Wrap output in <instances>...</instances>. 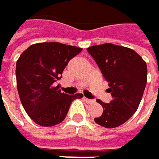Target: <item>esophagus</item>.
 Listing matches in <instances>:
<instances>
[{
	"instance_id": "esophagus-1",
	"label": "esophagus",
	"mask_w": 159,
	"mask_h": 159,
	"mask_svg": "<svg viewBox=\"0 0 159 159\" xmlns=\"http://www.w3.org/2000/svg\"><path fill=\"white\" fill-rule=\"evenodd\" d=\"M83 99L85 100V101H86V102H87V103H89H89H93V102H94V101H93L92 99H89V98H85V97L83 98Z\"/></svg>"
}]
</instances>
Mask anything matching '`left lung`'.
<instances>
[{"label": "left lung", "mask_w": 159, "mask_h": 159, "mask_svg": "<svg viewBox=\"0 0 159 159\" xmlns=\"http://www.w3.org/2000/svg\"><path fill=\"white\" fill-rule=\"evenodd\" d=\"M92 56L104 79L108 82L112 100L105 103L97 124L104 128H117L130 119L137 111L147 85V63L129 48L105 43L87 49Z\"/></svg>", "instance_id": "obj_1"}]
</instances>
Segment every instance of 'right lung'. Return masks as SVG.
<instances>
[{
	"instance_id": "1",
	"label": "right lung",
	"mask_w": 159,
	"mask_h": 159,
	"mask_svg": "<svg viewBox=\"0 0 159 159\" xmlns=\"http://www.w3.org/2000/svg\"><path fill=\"white\" fill-rule=\"evenodd\" d=\"M81 51L60 42H40L30 45L20 56L16 62L18 92L25 111L36 124H60L71 102L83 97L62 93L60 85L55 86L69 61Z\"/></svg>"
}]
</instances>
